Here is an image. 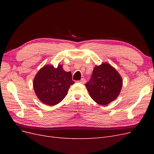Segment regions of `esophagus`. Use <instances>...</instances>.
<instances>
[{"label": "esophagus", "instance_id": "1", "mask_svg": "<svg viewBox=\"0 0 154 154\" xmlns=\"http://www.w3.org/2000/svg\"><path fill=\"white\" fill-rule=\"evenodd\" d=\"M79 83H82V84H84L85 83V78H82L80 81H79Z\"/></svg>", "mask_w": 154, "mask_h": 154}]
</instances>
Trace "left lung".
Here are the masks:
<instances>
[{
    "label": "left lung",
    "mask_w": 154,
    "mask_h": 154,
    "mask_svg": "<svg viewBox=\"0 0 154 154\" xmlns=\"http://www.w3.org/2000/svg\"><path fill=\"white\" fill-rule=\"evenodd\" d=\"M122 85V78L118 72L108 63H103L95 66L85 87L93 100L106 105L117 98Z\"/></svg>",
    "instance_id": "left-lung-1"
}]
</instances>
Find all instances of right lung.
<instances>
[{"instance_id":"right-lung-1","label":"right lung","mask_w":154,"mask_h":154,"mask_svg":"<svg viewBox=\"0 0 154 154\" xmlns=\"http://www.w3.org/2000/svg\"><path fill=\"white\" fill-rule=\"evenodd\" d=\"M62 65L57 68L46 65L37 72L33 80L36 96L43 103L53 106L61 102L67 94L69 88L74 82L71 72H66Z\"/></svg>"}]
</instances>
